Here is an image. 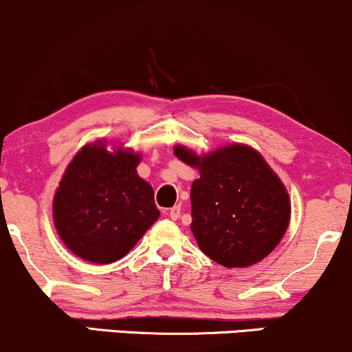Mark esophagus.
Returning <instances> with one entry per match:
<instances>
[{"label": "esophagus", "mask_w": 352, "mask_h": 352, "mask_svg": "<svg viewBox=\"0 0 352 352\" xmlns=\"http://www.w3.org/2000/svg\"><path fill=\"white\" fill-rule=\"evenodd\" d=\"M180 213H182L180 205H175V207H172L170 210H168V217H170L172 220H177V218L180 217Z\"/></svg>", "instance_id": "esophagus-1"}]
</instances>
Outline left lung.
<instances>
[{"mask_svg": "<svg viewBox=\"0 0 352 352\" xmlns=\"http://www.w3.org/2000/svg\"><path fill=\"white\" fill-rule=\"evenodd\" d=\"M173 152L200 172L190 192V228L201 252L227 268L268 256L288 228L292 204L263 157L240 144L204 157L182 145Z\"/></svg>", "mask_w": 352, "mask_h": 352, "instance_id": "8db88e82", "label": "left lung"}]
</instances>
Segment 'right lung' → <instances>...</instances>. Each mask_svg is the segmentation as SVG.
Masks as SVG:
<instances>
[{"label": "right lung", "mask_w": 352, "mask_h": 352, "mask_svg": "<svg viewBox=\"0 0 352 352\" xmlns=\"http://www.w3.org/2000/svg\"><path fill=\"white\" fill-rule=\"evenodd\" d=\"M140 155L82 147L64 172L52 204L54 225L72 253L92 263H114L132 250L160 215L153 190L137 175Z\"/></svg>", "instance_id": "obj_1"}]
</instances>
